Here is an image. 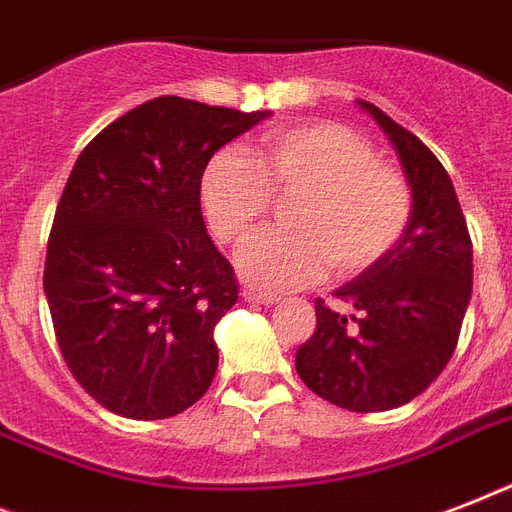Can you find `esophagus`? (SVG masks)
I'll list each match as a JSON object with an SVG mask.
<instances>
[{
	"label": "esophagus",
	"mask_w": 512,
	"mask_h": 512,
	"mask_svg": "<svg viewBox=\"0 0 512 512\" xmlns=\"http://www.w3.org/2000/svg\"><path fill=\"white\" fill-rule=\"evenodd\" d=\"M244 300H249V303H260V305L279 303V297L268 295V292H260V289H244Z\"/></svg>",
	"instance_id": "obj_1"
}]
</instances>
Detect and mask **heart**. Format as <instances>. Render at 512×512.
Segmentation results:
<instances>
[{
  "label": "heart",
  "instance_id": "b5f03b06",
  "mask_svg": "<svg viewBox=\"0 0 512 512\" xmlns=\"http://www.w3.org/2000/svg\"><path fill=\"white\" fill-rule=\"evenodd\" d=\"M273 193L300 199L295 231H265L239 252V271L263 289L313 284L329 263L340 276L380 265L412 225V185L358 132L332 122L265 132L255 156L217 151L199 177L204 220L217 241L236 247L263 223Z\"/></svg>",
  "mask_w": 512,
  "mask_h": 512
}]
</instances>
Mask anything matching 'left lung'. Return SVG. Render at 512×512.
Wrapping results in <instances>:
<instances>
[{"instance_id": "1", "label": "left lung", "mask_w": 512, "mask_h": 512, "mask_svg": "<svg viewBox=\"0 0 512 512\" xmlns=\"http://www.w3.org/2000/svg\"><path fill=\"white\" fill-rule=\"evenodd\" d=\"M393 140L414 212L380 265L316 300V332L297 348L300 380L350 412H388L420 396L449 364L473 292V241L452 177L417 135L361 100Z\"/></svg>"}]
</instances>
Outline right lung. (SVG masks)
Segmentation results:
<instances>
[{
    "mask_svg": "<svg viewBox=\"0 0 512 512\" xmlns=\"http://www.w3.org/2000/svg\"><path fill=\"white\" fill-rule=\"evenodd\" d=\"M265 116L164 95L76 159L47 239L44 295L68 369L108 412L175 417L215 380L212 329L239 281L209 239L199 177Z\"/></svg>",
    "mask_w": 512,
    "mask_h": 512,
    "instance_id": "add662e5",
    "label": "right lung"
}]
</instances>
